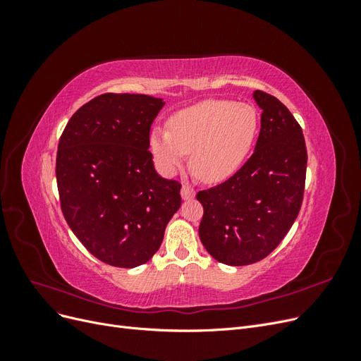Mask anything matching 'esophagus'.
Segmentation results:
<instances>
[{"mask_svg": "<svg viewBox=\"0 0 361 361\" xmlns=\"http://www.w3.org/2000/svg\"><path fill=\"white\" fill-rule=\"evenodd\" d=\"M180 195H182L183 200L194 199L195 197V190L192 187H190V185H183L182 190H180Z\"/></svg>", "mask_w": 361, "mask_h": 361, "instance_id": "1", "label": "esophagus"}]
</instances>
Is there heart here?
Wrapping results in <instances>:
<instances>
[{
  "label": "heart",
  "instance_id": "obj_1",
  "mask_svg": "<svg viewBox=\"0 0 361 361\" xmlns=\"http://www.w3.org/2000/svg\"><path fill=\"white\" fill-rule=\"evenodd\" d=\"M259 116L248 104L206 99L174 113L169 130L152 129L150 152L164 174H174L191 152V169L207 182H223L244 166L256 141Z\"/></svg>",
  "mask_w": 361,
  "mask_h": 361
}]
</instances>
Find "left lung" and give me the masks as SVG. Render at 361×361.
Returning a JSON list of instances; mask_svg holds the SVG:
<instances>
[{
    "mask_svg": "<svg viewBox=\"0 0 361 361\" xmlns=\"http://www.w3.org/2000/svg\"><path fill=\"white\" fill-rule=\"evenodd\" d=\"M260 106L255 154L232 178L197 192L200 241L214 259L243 267L265 259L301 209L307 149L302 129L277 97L253 93Z\"/></svg>",
    "mask_w": 361,
    "mask_h": 361,
    "instance_id": "obj_1",
    "label": "left lung"
}]
</instances>
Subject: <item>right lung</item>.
Returning <instances> with one entry per match:
<instances>
[{
	"label": "right lung",
	"mask_w": 361,
	"mask_h": 361,
	"mask_svg": "<svg viewBox=\"0 0 361 361\" xmlns=\"http://www.w3.org/2000/svg\"><path fill=\"white\" fill-rule=\"evenodd\" d=\"M162 106L147 94L105 93L84 104L60 137L63 215L81 244L111 267L146 264L182 203V185L161 178L149 152Z\"/></svg>",
	"instance_id": "obj_1"
}]
</instances>
